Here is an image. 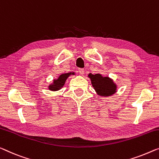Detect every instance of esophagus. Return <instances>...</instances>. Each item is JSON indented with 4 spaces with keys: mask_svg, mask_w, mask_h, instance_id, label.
Listing matches in <instances>:
<instances>
[{
    "mask_svg": "<svg viewBox=\"0 0 159 159\" xmlns=\"http://www.w3.org/2000/svg\"><path fill=\"white\" fill-rule=\"evenodd\" d=\"M79 73L80 75H83L84 74V70L83 69V68H79Z\"/></svg>",
    "mask_w": 159,
    "mask_h": 159,
    "instance_id": "34e87169",
    "label": "esophagus"
}]
</instances>
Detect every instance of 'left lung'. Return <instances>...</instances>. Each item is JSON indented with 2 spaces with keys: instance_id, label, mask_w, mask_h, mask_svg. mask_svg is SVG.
<instances>
[{
  "instance_id": "left-lung-1",
  "label": "left lung",
  "mask_w": 159,
  "mask_h": 159,
  "mask_svg": "<svg viewBox=\"0 0 159 159\" xmlns=\"http://www.w3.org/2000/svg\"><path fill=\"white\" fill-rule=\"evenodd\" d=\"M88 77L91 79L92 86L98 96L108 97L117 92L116 84L108 76H103L101 73H89Z\"/></svg>"
}]
</instances>
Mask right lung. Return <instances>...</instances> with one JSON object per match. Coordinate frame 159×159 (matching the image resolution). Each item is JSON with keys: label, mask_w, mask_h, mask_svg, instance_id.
<instances>
[{"label": "right lung", "mask_w": 159, "mask_h": 159, "mask_svg": "<svg viewBox=\"0 0 159 159\" xmlns=\"http://www.w3.org/2000/svg\"><path fill=\"white\" fill-rule=\"evenodd\" d=\"M75 73L74 72H70L67 73H62L58 77L57 79H53V82L48 86V89L51 91H56L58 90L61 89V88H63L64 86L66 80L70 75H75Z\"/></svg>", "instance_id": "obj_1"}]
</instances>
